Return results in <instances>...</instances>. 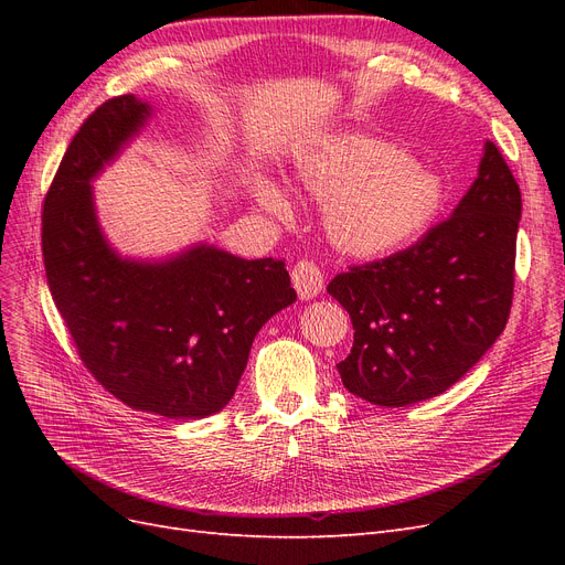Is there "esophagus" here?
Returning a JSON list of instances; mask_svg holds the SVG:
<instances>
[{
    "label": "esophagus",
    "instance_id": "34e87169",
    "mask_svg": "<svg viewBox=\"0 0 565 565\" xmlns=\"http://www.w3.org/2000/svg\"><path fill=\"white\" fill-rule=\"evenodd\" d=\"M292 285L297 289L299 299H313L322 292V270L311 262H299L292 268Z\"/></svg>",
    "mask_w": 565,
    "mask_h": 565
}]
</instances>
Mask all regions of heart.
<instances>
[{"label": "heart", "mask_w": 565, "mask_h": 565, "mask_svg": "<svg viewBox=\"0 0 565 565\" xmlns=\"http://www.w3.org/2000/svg\"><path fill=\"white\" fill-rule=\"evenodd\" d=\"M289 177L299 193L324 204L330 245L361 262L384 259L417 243L448 202L446 179L431 167L361 131L306 141ZM249 198L280 221L292 216V200L276 179H254Z\"/></svg>", "instance_id": "heart-1"}]
</instances>
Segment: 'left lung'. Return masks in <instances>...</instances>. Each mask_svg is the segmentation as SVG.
Returning a JSON list of instances; mask_svg holds the SVG:
<instances>
[{
    "instance_id": "1",
    "label": "left lung",
    "mask_w": 565,
    "mask_h": 565,
    "mask_svg": "<svg viewBox=\"0 0 565 565\" xmlns=\"http://www.w3.org/2000/svg\"><path fill=\"white\" fill-rule=\"evenodd\" d=\"M521 191L492 141L452 216L405 252L341 273L328 292L353 322L341 384L405 407L448 391L502 334L514 295Z\"/></svg>"
}]
</instances>
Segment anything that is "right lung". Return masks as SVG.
<instances>
[{
    "label": "right lung",
    "mask_w": 565,
    "mask_h": 565,
    "mask_svg": "<svg viewBox=\"0 0 565 565\" xmlns=\"http://www.w3.org/2000/svg\"><path fill=\"white\" fill-rule=\"evenodd\" d=\"M156 115L134 94L96 108L67 146L42 214L46 282L79 358L115 398L169 419L224 409L252 341L297 301L282 262L210 243L125 256L100 226L94 181Z\"/></svg>",
    "instance_id": "right-lung-1"
}]
</instances>
